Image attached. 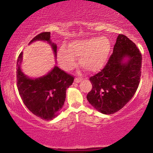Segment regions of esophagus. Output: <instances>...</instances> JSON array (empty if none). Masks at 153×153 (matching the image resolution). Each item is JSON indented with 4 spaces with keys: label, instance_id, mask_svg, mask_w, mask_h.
Segmentation results:
<instances>
[{
    "label": "esophagus",
    "instance_id": "esophagus-1",
    "mask_svg": "<svg viewBox=\"0 0 153 153\" xmlns=\"http://www.w3.org/2000/svg\"><path fill=\"white\" fill-rule=\"evenodd\" d=\"M81 80H82V78H75V82H80Z\"/></svg>",
    "mask_w": 153,
    "mask_h": 153
}]
</instances>
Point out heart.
<instances>
[{"label": "heart", "mask_w": 153, "mask_h": 153, "mask_svg": "<svg viewBox=\"0 0 153 153\" xmlns=\"http://www.w3.org/2000/svg\"><path fill=\"white\" fill-rule=\"evenodd\" d=\"M111 49L106 37L77 40L68 45V50L61 47L57 57L62 67L71 71L76 65V57H80V66L90 73H96L104 66Z\"/></svg>", "instance_id": "heart-1"}]
</instances>
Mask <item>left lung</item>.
Masks as SVG:
<instances>
[{
    "label": "left lung",
    "mask_w": 153,
    "mask_h": 153,
    "mask_svg": "<svg viewBox=\"0 0 153 153\" xmlns=\"http://www.w3.org/2000/svg\"><path fill=\"white\" fill-rule=\"evenodd\" d=\"M126 57L128 61L123 63ZM141 68L142 54L137 47L127 36L119 34L106 65L90 78L92 89L87 94L88 101L104 114L122 109L137 90Z\"/></svg>",
    "instance_id": "left-lung-1"
}]
</instances>
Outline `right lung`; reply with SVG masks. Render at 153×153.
<instances>
[{
  "label": "right lung",
  "mask_w": 153,
  "mask_h": 153,
  "mask_svg": "<svg viewBox=\"0 0 153 153\" xmlns=\"http://www.w3.org/2000/svg\"><path fill=\"white\" fill-rule=\"evenodd\" d=\"M36 40L47 41L51 45L54 54L57 45L50 41V32L36 35L29 44ZM22 52L17 59L16 82L19 95L24 105L36 117L45 120H52L57 117L65 101L66 90L72 85L74 77L55 66L47 75L36 79H30L21 71Z\"/></svg>",
  "instance_id": "obj_1"
}]
</instances>
